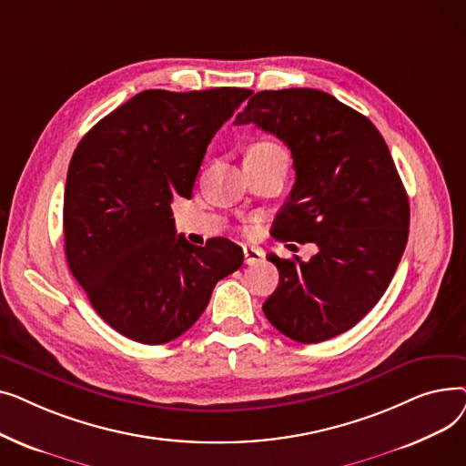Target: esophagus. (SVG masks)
Returning a JSON list of instances; mask_svg holds the SVG:
<instances>
[{
	"instance_id": "34e87169",
	"label": "esophagus",
	"mask_w": 466,
	"mask_h": 466,
	"mask_svg": "<svg viewBox=\"0 0 466 466\" xmlns=\"http://www.w3.org/2000/svg\"><path fill=\"white\" fill-rule=\"evenodd\" d=\"M243 258H246V264H257L264 258V253L258 248L246 246V248H243Z\"/></svg>"
}]
</instances>
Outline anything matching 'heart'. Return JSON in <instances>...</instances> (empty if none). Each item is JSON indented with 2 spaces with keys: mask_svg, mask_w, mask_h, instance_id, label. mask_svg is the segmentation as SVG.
Segmentation results:
<instances>
[{
  "mask_svg": "<svg viewBox=\"0 0 466 466\" xmlns=\"http://www.w3.org/2000/svg\"><path fill=\"white\" fill-rule=\"evenodd\" d=\"M283 149L279 145L272 143V141H257L255 145L249 147V151L246 155L248 158H260V157H268V155H274V153H281Z\"/></svg>",
  "mask_w": 466,
  "mask_h": 466,
  "instance_id": "obj_1",
  "label": "heart"
}]
</instances>
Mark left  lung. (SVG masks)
<instances>
[{"label": "left lung", "mask_w": 466, "mask_h": 466, "mask_svg": "<svg viewBox=\"0 0 466 466\" xmlns=\"http://www.w3.org/2000/svg\"><path fill=\"white\" fill-rule=\"evenodd\" d=\"M251 122L289 147L297 171L272 236L319 249L308 262L268 255L279 285L262 309L287 338L319 344L383 297L408 241V194L378 128L327 92H257L234 125Z\"/></svg>", "instance_id": "obj_1"}]
</instances>
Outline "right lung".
Masks as SVG:
<instances>
[{"instance_id":"right-lung-1","label":"right lung","mask_w":466,"mask_h":466,"mask_svg":"<svg viewBox=\"0 0 466 466\" xmlns=\"http://www.w3.org/2000/svg\"><path fill=\"white\" fill-rule=\"evenodd\" d=\"M248 88L143 90L79 141L64 192L67 266L102 319L139 344H166L208 308L243 251L176 234L171 200L190 198L217 130Z\"/></svg>"}]
</instances>
